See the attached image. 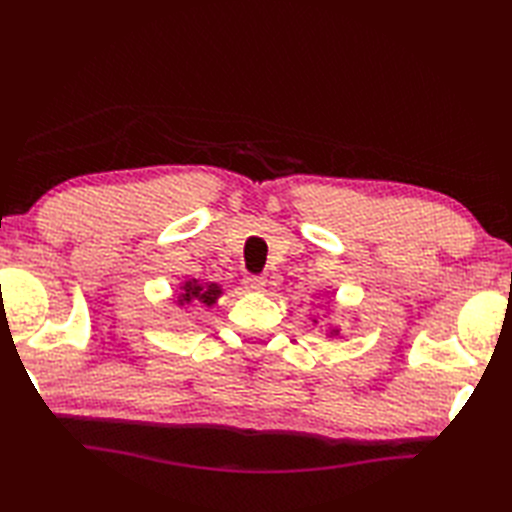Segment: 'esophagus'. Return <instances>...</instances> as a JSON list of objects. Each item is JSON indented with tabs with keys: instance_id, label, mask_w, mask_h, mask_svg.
<instances>
[{
	"instance_id": "obj_1",
	"label": "esophagus",
	"mask_w": 512,
	"mask_h": 512,
	"mask_svg": "<svg viewBox=\"0 0 512 512\" xmlns=\"http://www.w3.org/2000/svg\"><path fill=\"white\" fill-rule=\"evenodd\" d=\"M244 286H246L248 290L259 292V290H264L266 279L259 277V275H246V277H244Z\"/></svg>"
}]
</instances>
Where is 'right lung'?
<instances>
[{
	"label": "right lung",
	"instance_id": "1",
	"mask_svg": "<svg viewBox=\"0 0 512 512\" xmlns=\"http://www.w3.org/2000/svg\"><path fill=\"white\" fill-rule=\"evenodd\" d=\"M217 297H220V288H217L215 284L202 286V284H195V281H187V284H184V295L180 301L198 299V301L206 303V306H213Z\"/></svg>",
	"mask_w": 512,
	"mask_h": 512
}]
</instances>
